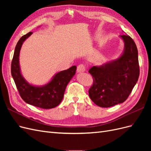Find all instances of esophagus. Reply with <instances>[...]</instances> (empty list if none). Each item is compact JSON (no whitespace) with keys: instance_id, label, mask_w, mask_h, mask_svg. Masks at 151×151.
Segmentation results:
<instances>
[{"instance_id":"34e87169","label":"esophagus","mask_w":151,"mask_h":151,"mask_svg":"<svg viewBox=\"0 0 151 151\" xmlns=\"http://www.w3.org/2000/svg\"><path fill=\"white\" fill-rule=\"evenodd\" d=\"M86 70V67L83 64H80L78 66H77V71L79 73L81 72H84Z\"/></svg>"}]
</instances>
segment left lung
<instances>
[{
  "label": "left lung",
  "instance_id": "obj_1",
  "mask_svg": "<svg viewBox=\"0 0 151 151\" xmlns=\"http://www.w3.org/2000/svg\"><path fill=\"white\" fill-rule=\"evenodd\" d=\"M120 37L124 42L122 55L89 70L94 81L89 90V98L100 107H111L124 102L139 77L138 50L134 41L127 35Z\"/></svg>",
  "mask_w": 151,
  "mask_h": 151
}]
</instances>
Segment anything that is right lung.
I'll use <instances>...</instances> for the list:
<instances>
[{
    "instance_id": "obj_1",
    "label": "right lung",
    "mask_w": 151,
    "mask_h": 151,
    "mask_svg": "<svg viewBox=\"0 0 151 151\" xmlns=\"http://www.w3.org/2000/svg\"><path fill=\"white\" fill-rule=\"evenodd\" d=\"M32 33L29 32L18 41L12 60L11 74L21 98L26 103L43 109L53 108L62 101L66 87L76 74L77 67L74 65L57 73L45 85L36 86L30 84L21 74L19 57L22 43Z\"/></svg>"
}]
</instances>
